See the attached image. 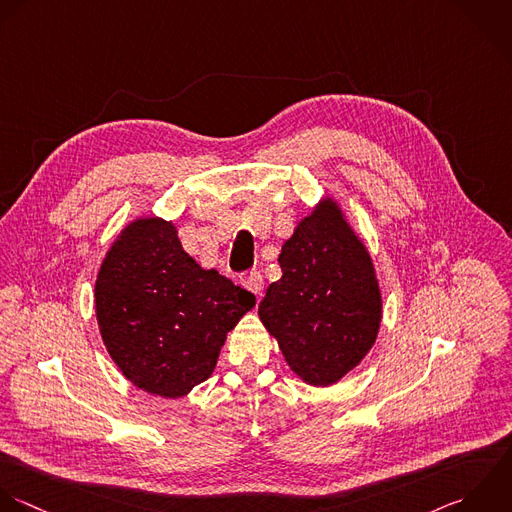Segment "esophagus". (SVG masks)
Listing matches in <instances>:
<instances>
[{"instance_id": "1", "label": "esophagus", "mask_w": 512, "mask_h": 512, "mask_svg": "<svg viewBox=\"0 0 512 512\" xmlns=\"http://www.w3.org/2000/svg\"><path fill=\"white\" fill-rule=\"evenodd\" d=\"M241 285H243L247 291L255 293L257 297L263 293V277H261L259 271H249V273H245V275L241 277Z\"/></svg>"}]
</instances>
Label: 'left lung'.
Listing matches in <instances>:
<instances>
[{
  "label": "left lung",
  "instance_id": "left-lung-1",
  "mask_svg": "<svg viewBox=\"0 0 512 512\" xmlns=\"http://www.w3.org/2000/svg\"><path fill=\"white\" fill-rule=\"evenodd\" d=\"M259 317L289 367L327 387L355 369L377 339L381 293L371 257L333 201L305 217L281 255Z\"/></svg>",
  "mask_w": 512,
  "mask_h": 512
}]
</instances>
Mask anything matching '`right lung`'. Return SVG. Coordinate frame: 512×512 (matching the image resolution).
I'll return each mask as SVG.
<instances>
[{
	"mask_svg": "<svg viewBox=\"0 0 512 512\" xmlns=\"http://www.w3.org/2000/svg\"><path fill=\"white\" fill-rule=\"evenodd\" d=\"M255 295L189 257L171 223H131L103 259L95 311L103 343L139 389L175 399L209 379Z\"/></svg>",
	"mask_w": 512,
	"mask_h": 512,
	"instance_id": "add662e5",
	"label": "right lung"
}]
</instances>
